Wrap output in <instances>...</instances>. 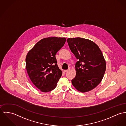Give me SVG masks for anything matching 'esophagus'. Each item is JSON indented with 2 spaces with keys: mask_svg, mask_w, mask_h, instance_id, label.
<instances>
[{
  "mask_svg": "<svg viewBox=\"0 0 126 126\" xmlns=\"http://www.w3.org/2000/svg\"><path fill=\"white\" fill-rule=\"evenodd\" d=\"M70 69H68V70H64V72H68V71H69V70H70Z\"/></svg>",
  "mask_w": 126,
  "mask_h": 126,
  "instance_id": "obj_1",
  "label": "esophagus"
}]
</instances>
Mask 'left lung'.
I'll use <instances>...</instances> for the list:
<instances>
[{
  "label": "left lung",
  "mask_w": 126,
  "mask_h": 126,
  "mask_svg": "<svg viewBox=\"0 0 126 126\" xmlns=\"http://www.w3.org/2000/svg\"><path fill=\"white\" fill-rule=\"evenodd\" d=\"M70 49L78 61L75 64L76 76L72 85L78 91L91 90L99 84L106 70V62L98 45L81 38H68Z\"/></svg>",
  "instance_id": "8db88e82"
}]
</instances>
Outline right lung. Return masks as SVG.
I'll use <instances>...</instances> for the list:
<instances>
[{
	"instance_id": "add662e5",
	"label": "right lung",
	"mask_w": 126,
	"mask_h": 126,
	"mask_svg": "<svg viewBox=\"0 0 126 126\" xmlns=\"http://www.w3.org/2000/svg\"><path fill=\"white\" fill-rule=\"evenodd\" d=\"M66 41L65 38L43 39L27 55L26 67L28 76L33 84L42 92L54 89L62 76V72L57 64L56 55Z\"/></svg>"
}]
</instances>
